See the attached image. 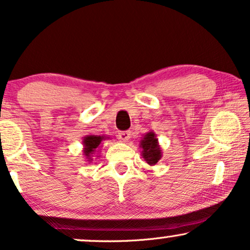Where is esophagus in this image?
<instances>
[{"label":"esophagus","mask_w":250,"mask_h":250,"mask_svg":"<svg viewBox=\"0 0 250 250\" xmlns=\"http://www.w3.org/2000/svg\"><path fill=\"white\" fill-rule=\"evenodd\" d=\"M130 131H120L119 138L125 143V142H129V140H130Z\"/></svg>","instance_id":"1"}]
</instances>
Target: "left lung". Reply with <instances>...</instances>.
<instances>
[{
	"label": "left lung",
	"instance_id": "1",
	"mask_svg": "<svg viewBox=\"0 0 250 250\" xmlns=\"http://www.w3.org/2000/svg\"><path fill=\"white\" fill-rule=\"evenodd\" d=\"M140 146L142 147V157L150 166L156 165L162 159L163 151L160 148L157 135L153 131H148L143 136Z\"/></svg>",
	"mask_w": 250,
	"mask_h": 250
}]
</instances>
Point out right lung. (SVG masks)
<instances>
[{"mask_svg":"<svg viewBox=\"0 0 250 250\" xmlns=\"http://www.w3.org/2000/svg\"><path fill=\"white\" fill-rule=\"evenodd\" d=\"M107 136H98V135H86L83 137V153L88 163L93 160V154L99 152L98 148L100 147V144L103 141L108 140Z\"/></svg>","mask_w":250,"mask_h":250,"instance_id":"1","label":"right lung"}]
</instances>
